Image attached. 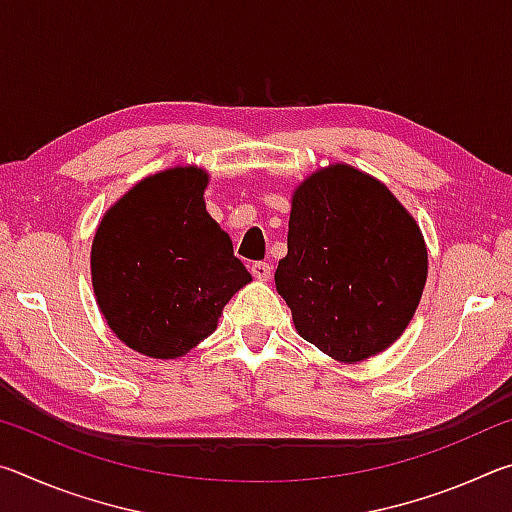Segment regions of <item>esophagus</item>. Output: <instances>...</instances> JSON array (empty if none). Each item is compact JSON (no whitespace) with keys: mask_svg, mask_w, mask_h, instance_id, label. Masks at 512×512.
Wrapping results in <instances>:
<instances>
[{"mask_svg":"<svg viewBox=\"0 0 512 512\" xmlns=\"http://www.w3.org/2000/svg\"><path fill=\"white\" fill-rule=\"evenodd\" d=\"M250 271H253V275L257 277V280L266 282V280H271L273 268H271V264H266V262H255L253 266H250Z\"/></svg>","mask_w":512,"mask_h":512,"instance_id":"1","label":"esophagus"}]
</instances>
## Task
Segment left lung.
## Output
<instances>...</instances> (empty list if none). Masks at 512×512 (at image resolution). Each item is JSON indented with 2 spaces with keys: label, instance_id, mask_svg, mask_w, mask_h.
Returning a JSON list of instances; mask_svg holds the SVG:
<instances>
[{
  "label": "left lung",
  "instance_id": "1",
  "mask_svg": "<svg viewBox=\"0 0 512 512\" xmlns=\"http://www.w3.org/2000/svg\"><path fill=\"white\" fill-rule=\"evenodd\" d=\"M289 253L275 271L302 339L343 363L400 339L427 282V246L384 183L329 164L291 198Z\"/></svg>",
  "mask_w": 512,
  "mask_h": 512
}]
</instances>
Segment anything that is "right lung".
Wrapping results in <instances>:
<instances>
[{
    "mask_svg": "<svg viewBox=\"0 0 512 512\" xmlns=\"http://www.w3.org/2000/svg\"><path fill=\"white\" fill-rule=\"evenodd\" d=\"M207 173H153L103 214L92 241V287L108 327L153 359L183 357L253 280L205 210Z\"/></svg>",
    "mask_w": 512,
    "mask_h": 512,
    "instance_id": "obj_1",
    "label": "right lung"
}]
</instances>
